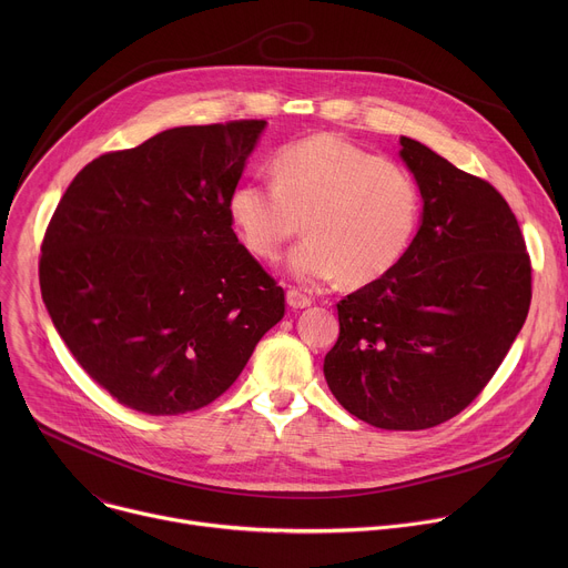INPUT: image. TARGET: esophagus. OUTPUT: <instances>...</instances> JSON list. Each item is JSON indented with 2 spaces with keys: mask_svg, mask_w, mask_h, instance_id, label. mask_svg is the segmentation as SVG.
I'll use <instances>...</instances> for the list:
<instances>
[{
  "mask_svg": "<svg viewBox=\"0 0 568 568\" xmlns=\"http://www.w3.org/2000/svg\"><path fill=\"white\" fill-rule=\"evenodd\" d=\"M287 305L294 307V310L307 307V305H312V296H307V294L301 292L298 287H292V290H287Z\"/></svg>",
  "mask_w": 568,
  "mask_h": 568,
  "instance_id": "obj_1",
  "label": "esophagus"
}]
</instances>
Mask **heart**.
<instances>
[{"mask_svg": "<svg viewBox=\"0 0 568 568\" xmlns=\"http://www.w3.org/2000/svg\"><path fill=\"white\" fill-rule=\"evenodd\" d=\"M416 180L342 136L316 134L278 150L274 182L252 180L229 195V217L261 261H276L303 229L287 267L301 281L364 285L407 254L420 224Z\"/></svg>", "mask_w": 568, "mask_h": 568, "instance_id": "b5f03b06", "label": "heart"}]
</instances>
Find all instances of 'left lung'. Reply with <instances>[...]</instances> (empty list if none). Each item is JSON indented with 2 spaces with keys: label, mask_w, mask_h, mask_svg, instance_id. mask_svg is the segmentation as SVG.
I'll return each mask as SVG.
<instances>
[{
  "label": "left lung",
  "mask_w": 568,
  "mask_h": 568,
  "mask_svg": "<svg viewBox=\"0 0 568 568\" xmlns=\"http://www.w3.org/2000/svg\"><path fill=\"white\" fill-rule=\"evenodd\" d=\"M399 156L423 224L395 267L337 303L323 375L355 418L395 432L458 416L508 355L528 316L532 270L504 195L420 141Z\"/></svg>",
  "instance_id": "1"
}]
</instances>
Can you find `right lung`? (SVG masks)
<instances>
[{"mask_svg":"<svg viewBox=\"0 0 568 568\" xmlns=\"http://www.w3.org/2000/svg\"><path fill=\"white\" fill-rule=\"evenodd\" d=\"M265 121L184 125L80 171L47 226L40 290L75 362L123 407L197 412L285 314L229 195Z\"/></svg>","mask_w":568,"mask_h":568,"instance_id":"right-lung-1","label":"right lung"}]
</instances>
